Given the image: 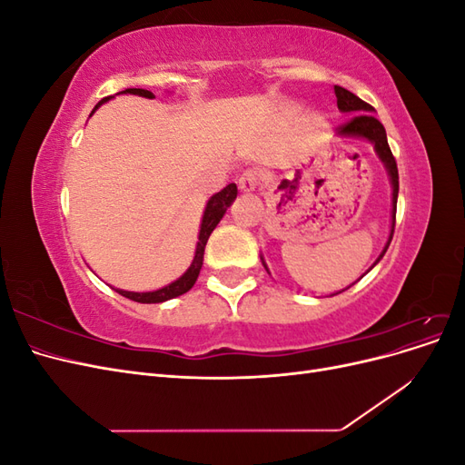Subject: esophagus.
<instances>
[{"label": "esophagus", "mask_w": 465, "mask_h": 465, "mask_svg": "<svg viewBox=\"0 0 465 465\" xmlns=\"http://www.w3.org/2000/svg\"><path fill=\"white\" fill-rule=\"evenodd\" d=\"M260 184V173L258 171H246L238 178V188L242 192H254Z\"/></svg>", "instance_id": "34e87169"}]
</instances>
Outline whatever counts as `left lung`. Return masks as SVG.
<instances>
[{"label":"left lung","mask_w":465,"mask_h":465,"mask_svg":"<svg viewBox=\"0 0 465 465\" xmlns=\"http://www.w3.org/2000/svg\"><path fill=\"white\" fill-rule=\"evenodd\" d=\"M333 91H335V96H337V108H340L341 112H345V114L351 116L345 124H341L340 128H337V135L369 139V142L374 145L380 161L384 163L386 171L390 174V182H391V205H393V211H391V232H390V238H388V244L382 250V254H380L378 260L374 262V263H378L380 260H382V256L386 254V250H388V246L391 242V236H393V227H396V205H398V192H400L398 164H396V159H393V154L390 151L384 125L376 120L374 114H371V112H374V108L369 103L361 101L357 94H353V93L340 87V85H335ZM262 263H263V267L267 270L263 258H262Z\"/></svg>","instance_id":"1"}]
</instances>
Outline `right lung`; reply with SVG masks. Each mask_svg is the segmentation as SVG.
<instances>
[{"mask_svg":"<svg viewBox=\"0 0 465 465\" xmlns=\"http://www.w3.org/2000/svg\"><path fill=\"white\" fill-rule=\"evenodd\" d=\"M124 93H130V94H139V96H145V98H154V94L151 91L145 89H125ZM110 96L103 98L101 103L94 106V110L101 106L103 103H106ZM93 110V112H94ZM236 184H229L227 188H223L221 192H217L215 195H211V200L207 202V207L203 211V219H202V227H200V236H198V246H195V256L192 265L186 270V273L178 277L174 283L166 285L159 291H149V292H134V291H122L116 289V292H120L122 297L135 301V302H143V304H153V302H164V301H171L174 297H180V294L188 292L195 281H198L200 270L203 265V252H205V244L209 241V234L213 232V229L219 224V221L223 219V215L227 213V209L231 207V203L236 198Z\"/></svg>","mask_w":465,"mask_h":465,"instance_id":"1","label":"right lung"}]
</instances>
